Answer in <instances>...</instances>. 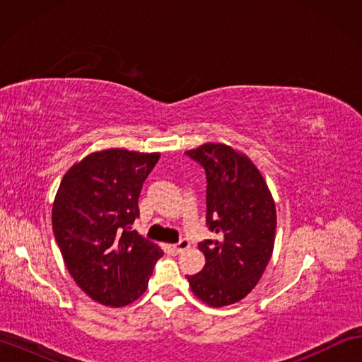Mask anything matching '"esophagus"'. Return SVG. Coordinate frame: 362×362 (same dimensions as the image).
Wrapping results in <instances>:
<instances>
[{
    "instance_id": "obj_1",
    "label": "esophagus",
    "mask_w": 362,
    "mask_h": 362,
    "mask_svg": "<svg viewBox=\"0 0 362 362\" xmlns=\"http://www.w3.org/2000/svg\"><path fill=\"white\" fill-rule=\"evenodd\" d=\"M188 247H189V243H188V240H185V238H183V240H180L177 244L168 245V249H169V252L173 253V255H179V253H182L183 250L188 249Z\"/></svg>"
}]
</instances>
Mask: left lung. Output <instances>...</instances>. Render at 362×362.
I'll return each instance as SVG.
<instances>
[{"mask_svg": "<svg viewBox=\"0 0 362 362\" xmlns=\"http://www.w3.org/2000/svg\"><path fill=\"white\" fill-rule=\"evenodd\" d=\"M185 153L205 169L206 227L216 233L199 244L205 266L187 279L194 296L221 308L243 300L263 275L274 250L275 204L257 166L230 146L206 143Z\"/></svg>", "mask_w": 362, "mask_h": 362, "instance_id": "8db88e82", "label": "left lung"}]
</instances>
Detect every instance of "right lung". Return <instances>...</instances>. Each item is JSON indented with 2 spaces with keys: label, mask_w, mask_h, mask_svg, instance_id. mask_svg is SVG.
<instances>
[{
  "label": "right lung",
  "mask_w": 362,
  "mask_h": 362,
  "mask_svg": "<svg viewBox=\"0 0 362 362\" xmlns=\"http://www.w3.org/2000/svg\"><path fill=\"white\" fill-rule=\"evenodd\" d=\"M160 153L93 152L68 171L52 205V232L68 272L95 302L126 306L148 288L163 252L132 230L138 197Z\"/></svg>",
  "instance_id": "1"
}]
</instances>
